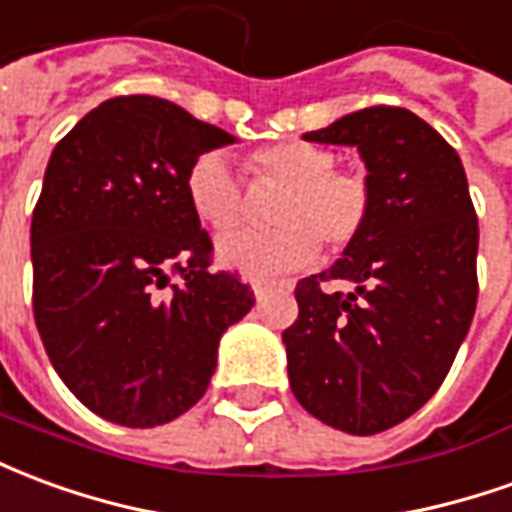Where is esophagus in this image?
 Listing matches in <instances>:
<instances>
[{"label":"esophagus","mask_w":512,"mask_h":512,"mask_svg":"<svg viewBox=\"0 0 512 512\" xmlns=\"http://www.w3.org/2000/svg\"><path fill=\"white\" fill-rule=\"evenodd\" d=\"M253 295L259 297V300H262L264 295H267V292H270V289H273L275 286V281H253Z\"/></svg>","instance_id":"1"}]
</instances>
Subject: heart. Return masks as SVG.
<instances>
[{"mask_svg": "<svg viewBox=\"0 0 512 512\" xmlns=\"http://www.w3.org/2000/svg\"><path fill=\"white\" fill-rule=\"evenodd\" d=\"M253 190L281 192L270 209L273 231L234 234L217 242V259L250 275L300 270L317 259L320 242L344 250L364 234L372 212L369 181L336 170L331 151L311 143H275L248 157ZM187 198L195 217L215 234L237 231L248 217V192L226 154L209 151L187 170Z\"/></svg>", "mask_w": 512, "mask_h": 512, "instance_id": "1", "label": "heart"}]
</instances>
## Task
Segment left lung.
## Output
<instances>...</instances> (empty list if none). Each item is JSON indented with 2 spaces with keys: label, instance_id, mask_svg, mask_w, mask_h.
<instances>
[{
  "label": "left lung",
  "instance_id": "obj_1",
  "mask_svg": "<svg viewBox=\"0 0 512 512\" xmlns=\"http://www.w3.org/2000/svg\"><path fill=\"white\" fill-rule=\"evenodd\" d=\"M303 140L358 148L372 212L339 262L297 281L289 386L320 422L375 436L436 394L469 333L480 239L469 181L458 151L402 107L350 112ZM322 280L354 292L325 293Z\"/></svg>",
  "mask_w": 512,
  "mask_h": 512
}]
</instances>
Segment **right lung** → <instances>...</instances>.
Masks as SVG:
<instances>
[{
	"label": "right lung",
	"mask_w": 512,
	"mask_h": 512,
	"mask_svg": "<svg viewBox=\"0 0 512 512\" xmlns=\"http://www.w3.org/2000/svg\"><path fill=\"white\" fill-rule=\"evenodd\" d=\"M231 143L173 101L118 96L54 146L32 212V311L57 375L107 422L190 411L220 336L256 303L237 275L209 270L187 198L192 162Z\"/></svg>",
	"instance_id": "1"
}]
</instances>
